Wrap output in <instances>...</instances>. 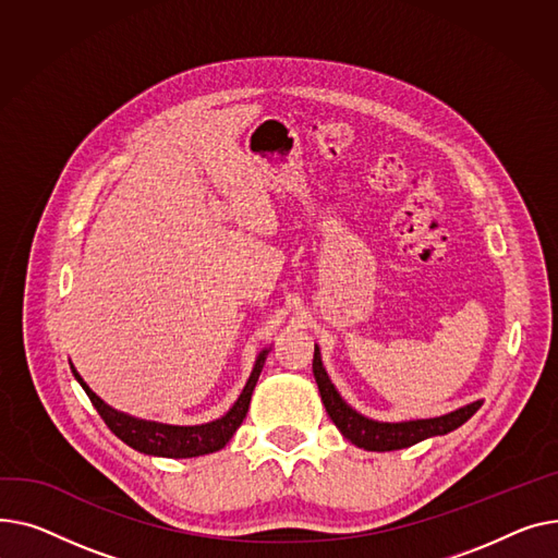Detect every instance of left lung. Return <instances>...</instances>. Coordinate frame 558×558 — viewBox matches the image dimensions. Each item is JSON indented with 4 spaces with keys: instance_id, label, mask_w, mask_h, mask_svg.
I'll list each match as a JSON object with an SVG mask.
<instances>
[{
    "instance_id": "obj_1",
    "label": "left lung",
    "mask_w": 558,
    "mask_h": 558,
    "mask_svg": "<svg viewBox=\"0 0 558 558\" xmlns=\"http://www.w3.org/2000/svg\"><path fill=\"white\" fill-rule=\"evenodd\" d=\"M313 374H315V383L319 387V397L326 408V414L331 416L336 428L353 446L365 448V450H376V452L401 450V448L414 446L423 439L448 435V433L460 428L462 423H466L482 408V399H477L469 405H462L448 414L433 416V418H410V421H397V423L376 421V418L360 414L340 397V391L336 389L329 374H326V369H324L322 353H319L317 344H315V355H313Z\"/></svg>"
}]
</instances>
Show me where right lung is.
<instances>
[{
  "label": "right lung",
  "mask_w": 558,
  "mask_h": 558,
  "mask_svg": "<svg viewBox=\"0 0 558 558\" xmlns=\"http://www.w3.org/2000/svg\"><path fill=\"white\" fill-rule=\"evenodd\" d=\"M270 349L272 347H266L258 351L252 374H250L243 391L239 395V399L234 401V405L229 408L220 418H214V421L201 423V425H171V423L146 421V418H137L133 414L119 412L112 405H108L104 399H98L94 395L89 385L81 378V374L76 372V367L72 363H70V367H72L74 378L85 389V395L89 397L92 405L96 408V412L101 414L108 428L123 444H128L130 448H135L144 454L171 457V460H186V457H201V454L216 452V450L225 448V444L234 437V433L239 430V425L243 423V418L247 414L252 391L256 387L260 369H264V365H266V357H268Z\"/></svg>",
  "instance_id": "right-lung-1"
}]
</instances>
